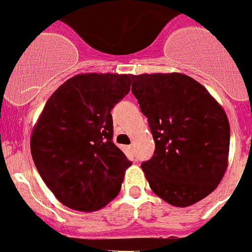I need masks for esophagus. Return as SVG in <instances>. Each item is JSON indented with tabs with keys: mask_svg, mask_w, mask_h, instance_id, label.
Returning a JSON list of instances; mask_svg holds the SVG:
<instances>
[{
	"mask_svg": "<svg viewBox=\"0 0 252 252\" xmlns=\"http://www.w3.org/2000/svg\"><path fill=\"white\" fill-rule=\"evenodd\" d=\"M128 151H134V144H130V146H128Z\"/></svg>",
	"mask_w": 252,
	"mask_h": 252,
	"instance_id": "obj_1",
	"label": "esophagus"
}]
</instances>
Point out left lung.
Wrapping results in <instances>:
<instances>
[{"label": "left lung", "mask_w": 252, "mask_h": 252, "mask_svg": "<svg viewBox=\"0 0 252 252\" xmlns=\"http://www.w3.org/2000/svg\"><path fill=\"white\" fill-rule=\"evenodd\" d=\"M131 79L155 140L154 158L142 164L150 187L172 206H192L219 186L228 169V116L206 87L185 74Z\"/></svg>", "instance_id": "8db88e82"}]
</instances>
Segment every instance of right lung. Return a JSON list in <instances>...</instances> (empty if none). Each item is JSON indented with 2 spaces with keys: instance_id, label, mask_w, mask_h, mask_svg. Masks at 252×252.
I'll return each mask as SVG.
<instances>
[{
  "instance_id": "obj_1",
  "label": "right lung",
  "mask_w": 252,
  "mask_h": 252,
  "mask_svg": "<svg viewBox=\"0 0 252 252\" xmlns=\"http://www.w3.org/2000/svg\"><path fill=\"white\" fill-rule=\"evenodd\" d=\"M130 84V74L86 72L66 80L48 98L32 128L31 155L63 206L94 212L121 191L131 162L112 140L110 110Z\"/></svg>"
}]
</instances>
